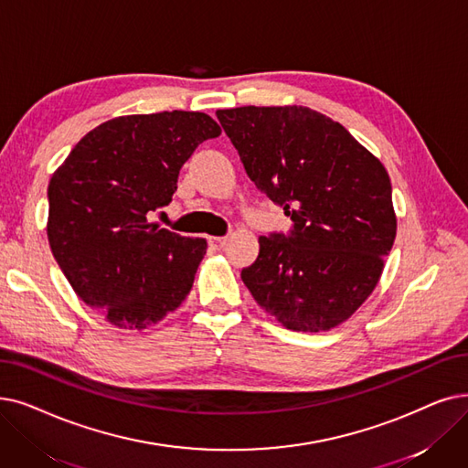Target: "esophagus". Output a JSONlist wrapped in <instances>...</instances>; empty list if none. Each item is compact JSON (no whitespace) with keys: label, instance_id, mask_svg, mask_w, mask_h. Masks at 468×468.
I'll return each instance as SVG.
<instances>
[{"label":"esophagus","instance_id":"34e87169","mask_svg":"<svg viewBox=\"0 0 468 468\" xmlns=\"http://www.w3.org/2000/svg\"><path fill=\"white\" fill-rule=\"evenodd\" d=\"M228 237H208V242H210V247L212 249H216V250H221L223 247L228 245Z\"/></svg>","mask_w":468,"mask_h":468}]
</instances>
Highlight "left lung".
Returning a JSON list of instances; mask_svg holds the SVG:
<instances>
[{
	"label": "left lung",
	"mask_w": 468,
	"mask_h": 468,
	"mask_svg": "<svg viewBox=\"0 0 468 468\" xmlns=\"http://www.w3.org/2000/svg\"><path fill=\"white\" fill-rule=\"evenodd\" d=\"M256 187L292 219L258 239L240 271L260 306L292 331H329L369 298L396 239L386 168L338 122L308 107L216 111Z\"/></svg>",
	"instance_id": "8db88e82"
}]
</instances>
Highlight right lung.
<instances>
[{
    "label": "right lung",
    "mask_w": 468,
    "mask_h": 468,
    "mask_svg": "<svg viewBox=\"0 0 468 468\" xmlns=\"http://www.w3.org/2000/svg\"><path fill=\"white\" fill-rule=\"evenodd\" d=\"M221 128L205 112L165 111L103 122L51 176L48 239L74 292L118 329L165 319L193 287L207 239L181 237L151 214Z\"/></svg>",
    "instance_id": "right-lung-1"
}]
</instances>
